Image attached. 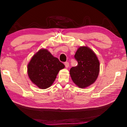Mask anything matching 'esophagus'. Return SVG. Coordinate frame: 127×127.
Wrapping results in <instances>:
<instances>
[{"instance_id": "1", "label": "esophagus", "mask_w": 127, "mask_h": 127, "mask_svg": "<svg viewBox=\"0 0 127 127\" xmlns=\"http://www.w3.org/2000/svg\"><path fill=\"white\" fill-rule=\"evenodd\" d=\"M64 65H65L66 68H68L69 66V64L68 62H65L64 63Z\"/></svg>"}]
</instances>
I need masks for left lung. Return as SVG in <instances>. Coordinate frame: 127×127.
I'll return each instance as SVG.
<instances>
[{"mask_svg": "<svg viewBox=\"0 0 127 127\" xmlns=\"http://www.w3.org/2000/svg\"><path fill=\"white\" fill-rule=\"evenodd\" d=\"M78 65L70 69V75L77 86L83 89L95 82L99 74L100 63L97 56L87 46H81L74 55Z\"/></svg>", "mask_w": 127, "mask_h": 127, "instance_id": "obj_1", "label": "left lung"}]
</instances>
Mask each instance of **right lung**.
<instances>
[{
    "label": "right lung",
    "mask_w": 127,
    "mask_h": 127,
    "mask_svg": "<svg viewBox=\"0 0 127 127\" xmlns=\"http://www.w3.org/2000/svg\"><path fill=\"white\" fill-rule=\"evenodd\" d=\"M64 67L48 50L41 49L28 64L27 73L32 82L41 89H46L52 85L59 70Z\"/></svg>",
    "instance_id": "1"
}]
</instances>
